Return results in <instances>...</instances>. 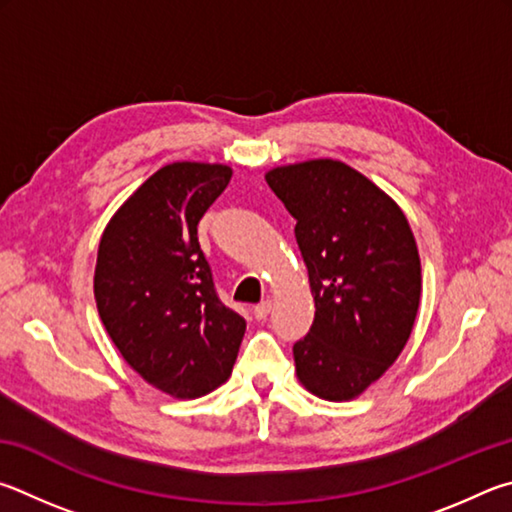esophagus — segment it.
Returning a JSON list of instances; mask_svg holds the SVG:
<instances>
[{
    "instance_id": "esophagus-1",
    "label": "esophagus",
    "mask_w": 512,
    "mask_h": 512,
    "mask_svg": "<svg viewBox=\"0 0 512 512\" xmlns=\"http://www.w3.org/2000/svg\"><path fill=\"white\" fill-rule=\"evenodd\" d=\"M270 312H272V301H263V303H258V306H254V317L258 321H263L267 315H270Z\"/></svg>"
}]
</instances>
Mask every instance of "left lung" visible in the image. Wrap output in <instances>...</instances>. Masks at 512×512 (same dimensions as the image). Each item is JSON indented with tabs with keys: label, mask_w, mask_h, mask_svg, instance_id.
I'll list each match as a JSON object with an SVG mask.
<instances>
[{
	"label": "left lung",
	"mask_w": 512,
	"mask_h": 512,
	"mask_svg": "<svg viewBox=\"0 0 512 512\" xmlns=\"http://www.w3.org/2000/svg\"><path fill=\"white\" fill-rule=\"evenodd\" d=\"M265 179L297 220L317 308L292 348L297 378L317 398L353 400L398 360L414 328L416 238L400 206L344 161L276 166Z\"/></svg>",
	"instance_id": "1"
}]
</instances>
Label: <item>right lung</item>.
Returning <instances> with one entry per match:
<instances>
[{"instance_id": "1", "label": "right lung", "mask_w": 512, "mask_h": 512, "mask_svg": "<svg viewBox=\"0 0 512 512\" xmlns=\"http://www.w3.org/2000/svg\"><path fill=\"white\" fill-rule=\"evenodd\" d=\"M231 175L202 161L159 168L98 242L94 297L107 335L143 380L179 400L227 382L247 328L215 294L197 242V222Z\"/></svg>"}]
</instances>
